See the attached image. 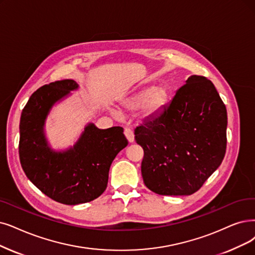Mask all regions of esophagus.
<instances>
[{
	"label": "esophagus",
	"mask_w": 255,
	"mask_h": 255,
	"mask_svg": "<svg viewBox=\"0 0 255 255\" xmlns=\"http://www.w3.org/2000/svg\"><path fill=\"white\" fill-rule=\"evenodd\" d=\"M125 135H126L127 139L128 140V142H133V141H134L135 136H134L133 130H131L130 128H125Z\"/></svg>",
	"instance_id": "obj_1"
}]
</instances>
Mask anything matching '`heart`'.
Listing matches in <instances>:
<instances>
[{
	"instance_id": "obj_1",
	"label": "heart",
	"mask_w": 255,
	"mask_h": 255,
	"mask_svg": "<svg viewBox=\"0 0 255 255\" xmlns=\"http://www.w3.org/2000/svg\"><path fill=\"white\" fill-rule=\"evenodd\" d=\"M167 99V91L163 87H154L149 90L131 96L127 101V108L129 110H139L142 108L145 116H152L163 108Z\"/></svg>"
}]
</instances>
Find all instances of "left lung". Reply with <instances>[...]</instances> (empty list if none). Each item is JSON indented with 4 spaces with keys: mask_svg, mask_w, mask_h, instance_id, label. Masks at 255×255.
Wrapping results in <instances>:
<instances>
[{
    "mask_svg": "<svg viewBox=\"0 0 255 255\" xmlns=\"http://www.w3.org/2000/svg\"><path fill=\"white\" fill-rule=\"evenodd\" d=\"M226 129V107L215 86L204 76L188 77L168 105L135 128L145 186L162 196L198 191L225 156Z\"/></svg>",
    "mask_w": 255,
    "mask_h": 255,
    "instance_id": "8db88e82",
    "label": "left lung"
}]
</instances>
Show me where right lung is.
Instances as JSON below:
<instances>
[{"mask_svg": "<svg viewBox=\"0 0 255 255\" xmlns=\"http://www.w3.org/2000/svg\"><path fill=\"white\" fill-rule=\"evenodd\" d=\"M76 89L73 79L40 87L30 96L19 121L18 154L27 178L66 205L98 198L107 188L112 162L128 143L121 127L100 129L89 124L72 147L55 151L49 146L44 130L49 112Z\"/></svg>", "mask_w": 255, "mask_h": 255, "instance_id": "1", "label": "right lung"}]
</instances>
